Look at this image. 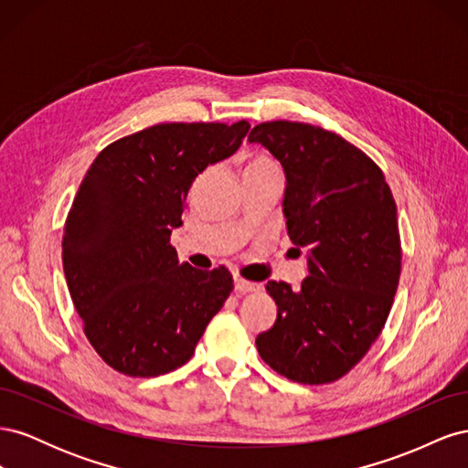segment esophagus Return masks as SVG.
<instances>
[{"mask_svg":"<svg viewBox=\"0 0 468 468\" xmlns=\"http://www.w3.org/2000/svg\"><path fill=\"white\" fill-rule=\"evenodd\" d=\"M234 289L239 292V294H246V292H253L258 291L260 285H256V282H250L242 277H234Z\"/></svg>","mask_w":468,"mask_h":468,"instance_id":"1","label":"esophagus"}]
</instances>
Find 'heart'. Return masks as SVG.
Listing matches in <instances>:
<instances>
[{"label": "heart", "instance_id": "obj_1", "mask_svg": "<svg viewBox=\"0 0 468 468\" xmlns=\"http://www.w3.org/2000/svg\"><path fill=\"white\" fill-rule=\"evenodd\" d=\"M267 165H275V164L267 158H256V160H251V164L248 167H267Z\"/></svg>", "mask_w": 468, "mask_h": 468}]
</instances>
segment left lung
<instances>
[{
    "mask_svg": "<svg viewBox=\"0 0 468 468\" xmlns=\"http://www.w3.org/2000/svg\"><path fill=\"white\" fill-rule=\"evenodd\" d=\"M250 143L285 169L282 212L308 248L299 289L269 281L277 320L256 337L261 359L303 385L347 375L385 328L400 279L396 203L380 167L335 133L292 121L253 126Z\"/></svg>",
    "mask_w": 468,
    "mask_h": 468,
    "instance_id": "8db88e82",
    "label": "left lung"
}]
</instances>
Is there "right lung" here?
Returning a JSON list of instances; mask_svg holds the SVG:
<instances>
[{
    "instance_id": "1",
    "label": "right lung",
    "mask_w": 468,
    "mask_h": 468,
    "mask_svg": "<svg viewBox=\"0 0 468 468\" xmlns=\"http://www.w3.org/2000/svg\"><path fill=\"white\" fill-rule=\"evenodd\" d=\"M248 131V121L154 124L103 148L83 177L64 224V275L83 332L115 371L186 365L230 296L229 269L179 265L169 236L195 177Z\"/></svg>"
}]
</instances>
